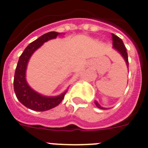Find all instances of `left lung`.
<instances>
[{
    "instance_id": "8db88e82",
    "label": "left lung",
    "mask_w": 148,
    "mask_h": 148,
    "mask_svg": "<svg viewBox=\"0 0 148 148\" xmlns=\"http://www.w3.org/2000/svg\"><path fill=\"white\" fill-rule=\"evenodd\" d=\"M112 40H113V48L115 50H117L118 52L120 53V54L122 56V57L124 58L125 61L126 63L127 67L129 68V60H128V54H127L126 49L124 45V43L121 40V38H119L118 36H116L114 34H112ZM95 104L97 108H99V109H107V108H103L100 105L97 103L96 101H95Z\"/></svg>"
}]
</instances>
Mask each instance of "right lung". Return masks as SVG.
Wrapping results in <instances>:
<instances>
[{
    "instance_id": "1",
    "label": "right lung",
    "mask_w": 148,
    "mask_h": 148,
    "mask_svg": "<svg viewBox=\"0 0 148 148\" xmlns=\"http://www.w3.org/2000/svg\"><path fill=\"white\" fill-rule=\"evenodd\" d=\"M60 33L49 32L33 41L25 49L18 59L14 77V91L18 101L25 107L36 111H45L56 108L64 98L66 91L59 96H45L40 95L29 87L26 80V71L29 58L45 42L56 38Z\"/></svg>"
}]
</instances>
